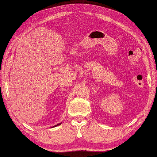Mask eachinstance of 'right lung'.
<instances>
[{
    "instance_id": "1",
    "label": "right lung",
    "mask_w": 157,
    "mask_h": 157,
    "mask_svg": "<svg viewBox=\"0 0 157 157\" xmlns=\"http://www.w3.org/2000/svg\"><path fill=\"white\" fill-rule=\"evenodd\" d=\"M61 123H59V124H57V125H55V126H54L53 127H55V126H59V125H60Z\"/></svg>"
}]
</instances>
